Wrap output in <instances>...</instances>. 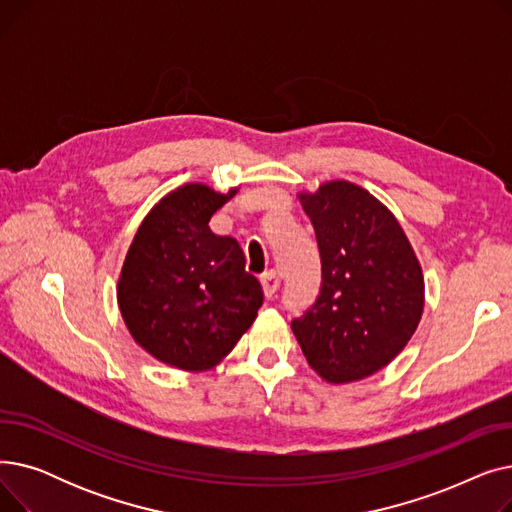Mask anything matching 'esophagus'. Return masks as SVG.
I'll use <instances>...</instances> for the list:
<instances>
[{"label":"esophagus","instance_id":"1","mask_svg":"<svg viewBox=\"0 0 512 512\" xmlns=\"http://www.w3.org/2000/svg\"><path fill=\"white\" fill-rule=\"evenodd\" d=\"M261 286H263V292H265V299H274V294H276V290L280 288V276L272 270V272H267V274H263V278H261Z\"/></svg>","mask_w":512,"mask_h":512}]
</instances>
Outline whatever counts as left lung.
<instances>
[{
	"mask_svg": "<svg viewBox=\"0 0 512 512\" xmlns=\"http://www.w3.org/2000/svg\"><path fill=\"white\" fill-rule=\"evenodd\" d=\"M321 255L315 305L292 319L311 369L348 384L384 369L415 334L425 305L421 263L394 213L348 180L299 193Z\"/></svg>",
	"mask_w": 512,
	"mask_h": 512,
	"instance_id": "8db88e82",
	"label": "left lung"
}]
</instances>
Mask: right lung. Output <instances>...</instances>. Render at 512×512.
<instances>
[{
  "instance_id": "right-lung-1",
  "label": "right lung",
  "mask_w": 512,
  "mask_h": 512,
  "mask_svg": "<svg viewBox=\"0 0 512 512\" xmlns=\"http://www.w3.org/2000/svg\"><path fill=\"white\" fill-rule=\"evenodd\" d=\"M188 182L145 215L118 278V307L141 348L182 371H207L240 340L263 305L257 278L230 236L209 228L236 195Z\"/></svg>"
}]
</instances>
